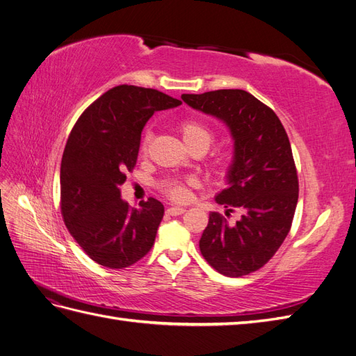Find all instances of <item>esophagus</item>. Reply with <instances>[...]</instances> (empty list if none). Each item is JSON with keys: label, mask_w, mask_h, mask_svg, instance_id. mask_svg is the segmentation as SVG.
Listing matches in <instances>:
<instances>
[{"label": "esophagus", "mask_w": 356, "mask_h": 356, "mask_svg": "<svg viewBox=\"0 0 356 356\" xmlns=\"http://www.w3.org/2000/svg\"><path fill=\"white\" fill-rule=\"evenodd\" d=\"M166 212H168V215H172V217H177V215L184 213L186 209L184 208H179V207H172V208H168Z\"/></svg>", "instance_id": "1"}]
</instances>
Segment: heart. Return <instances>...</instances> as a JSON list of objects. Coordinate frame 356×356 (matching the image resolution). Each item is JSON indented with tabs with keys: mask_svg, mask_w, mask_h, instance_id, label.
Returning <instances> with one entry per match:
<instances>
[{
	"mask_svg": "<svg viewBox=\"0 0 356 356\" xmlns=\"http://www.w3.org/2000/svg\"><path fill=\"white\" fill-rule=\"evenodd\" d=\"M179 132H181L182 139H184V143L188 148L203 147L204 149H208L209 145L212 144V139H213V135H212L209 129L204 124H202L200 122H196V120H182L179 123ZM149 141H152V132L148 131L144 135L143 144H141L143 152H145ZM165 193L172 200H175V202H184L190 196L187 186L181 181L166 182Z\"/></svg>",
	"mask_w": 356,
	"mask_h": 356,
	"instance_id": "heart-1",
	"label": "heart"
}]
</instances>
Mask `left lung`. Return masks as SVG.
<instances>
[{
  "mask_svg": "<svg viewBox=\"0 0 356 356\" xmlns=\"http://www.w3.org/2000/svg\"><path fill=\"white\" fill-rule=\"evenodd\" d=\"M181 98L229 127L233 160L225 175L227 188L215 202L227 208L225 215L233 208L242 211L234 224L211 212L200 252L224 276L252 273L275 255L294 218L298 178L288 135L273 110L245 90L184 93Z\"/></svg>",
  "mask_w": 356,
  "mask_h": 356,
  "instance_id": "1",
  "label": "left lung"
}]
</instances>
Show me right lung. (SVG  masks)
Returning a JSON list of instances; mask_svg holds the SVG:
<instances>
[{"label": "right lung", "mask_w": 356, "mask_h": 356, "mask_svg": "<svg viewBox=\"0 0 356 356\" xmlns=\"http://www.w3.org/2000/svg\"><path fill=\"white\" fill-rule=\"evenodd\" d=\"M181 101L122 84L105 92L72 127L60 163V209L67 229L93 261L135 264L152 250L165 208L149 197L129 208L120 187L135 165L145 123Z\"/></svg>", "instance_id": "1"}]
</instances>
